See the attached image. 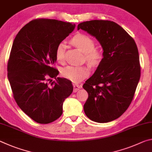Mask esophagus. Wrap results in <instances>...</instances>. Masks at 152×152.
I'll list each match as a JSON object with an SVG mask.
<instances>
[{
	"label": "esophagus",
	"mask_w": 152,
	"mask_h": 152,
	"mask_svg": "<svg viewBox=\"0 0 152 152\" xmlns=\"http://www.w3.org/2000/svg\"><path fill=\"white\" fill-rule=\"evenodd\" d=\"M73 86H74V92H76L79 89H80L82 88L81 85H79V84H74Z\"/></svg>",
	"instance_id": "34e87169"
}]
</instances>
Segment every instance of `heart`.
Returning <instances> with one entry per match:
<instances>
[{
  "label": "heart",
  "instance_id": "obj_1",
  "mask_svg": "<svg viewBox=\"0 0 152 152\" xmlns=\"http://www.w3.org/2000/svg\"><path fill=\"white\" fill-rule=\"evenodd\" d=\"M72 43L84 53L86 60L91 64L99 62L102 58V52L95 49L94 40L89 36L84 34H78L74 36L71 40ZM66 44L61 42L59 43L56 50V58L59 62L64 60ZM90 70L86 66H68L61 70V74L66 78L70 80L74 83H78L83 80L89 75Z\"/></svg>",
  "mask_w": 152,
  "mask_h": 152
}]
</instances>
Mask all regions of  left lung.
I'll list each match as a JSON object with an SVG mask.
<instances>
[{
	"mask_svg": "<svg viewBox=\"0 0 152 152\" xmlns=\"http://www.w3.org/2000/svg\"><path fill=\"white\" fill-rule=\"evenodd\" d=\"M99 41L103 58L84 84L88 94L84 110L97 123L115 120L132 102L140 78V58L134 39L116 23L92 20L78 25Z\"/></svg>",
	"mask_w": 152,
	"mask_h": 152,
	"instance_id": "left-lung-1",
	"label": "left lung"
}]
</instances>
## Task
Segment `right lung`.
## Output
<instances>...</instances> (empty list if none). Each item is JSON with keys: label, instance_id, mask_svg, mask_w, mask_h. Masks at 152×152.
<instances>
[{"label": "right lung", "instance_id": "right-lung-1", "mask_svg": "<svg viewBox=\"0 0 152 152\" xmlns=\"http://www.w3.org/2000/svg\"><path fill=\"white\" fill-rule=\"evenodd\" d=\"M75 27L56 19L33 20L13 41L7 66L9 83L18 106L38 123L58 119L64 101L73 91L70 80L56 78L59 71L53 65L57 46Z\"/></svg>", "mask_w": 152, "mask_h": 152}]
</instances>
